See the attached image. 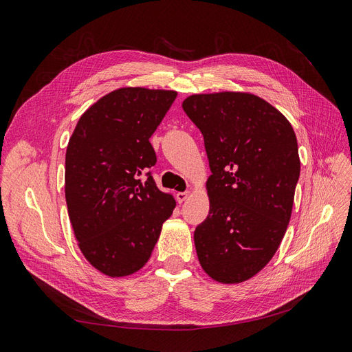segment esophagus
Instances as JSON below:
<instances>
[{
	"label": "esophagus",
	"mask_w": 352,
	"mask_h": 352,
	"mask_svg": "<svg viewBox=\"0 0 352 352\" xmlns=\"http://www.w3.org/2000/svg\"><path fill=\"white\" fill-rule=\"evenodd\" d=\"M188 198H189V192H188V190H185V192H177V194H176V199H177L179 204H182V202L186 201Z\"/></svg>",
	"instance_id": "1"
}]
</instances>
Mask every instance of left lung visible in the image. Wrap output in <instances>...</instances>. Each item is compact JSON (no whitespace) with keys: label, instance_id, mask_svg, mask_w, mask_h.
<instances>
[{"label":"left lung","instance_id":"8db88e82","mask_svg":"<svg viewBox=\"0 0 352 352\" xmlns=\"http://www.w3.org/2000/svg\"><path fill=\"white\" fill-rule=\"evenodd\" d=\"M184 111L204 136L210 211L194 232L201 267L241 283L265 267L285 236L300 177L286 117L248 92L195 94Z\"/></svg>","mask_w":352,"mask_h":352}]
</instances>
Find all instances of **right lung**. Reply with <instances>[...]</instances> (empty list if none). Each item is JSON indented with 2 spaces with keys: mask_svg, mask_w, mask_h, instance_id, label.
Here are the masks:
<instances>
[{
  "mask_svg": "<svg viewBox=\"0 0 352 352\" xmlns=\"http://www.w3.org/2000/svg\"><path fill=\"white\" fill-rule=\"evenodd\" d=\"M177 92L120 88L85 111L66 151L69 219L83 257L110 278H123L150 260L163 223L176 207L151 168V135Z\"/></svg>",
  "mask_w": 352,
  "mask_h": 352,
  "instance_id": "add662e5",
  "label": "right lung"
}]
</instances>
